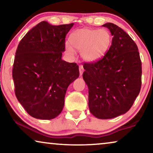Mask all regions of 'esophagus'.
<instances>
[{
  "label": "esophagus",
  "mask_w": 153,
  "mask_h": 153,
  "mask_svg": "<svg viewBox=\"0 0 153 153\" xmlns=\"http://www.w3.org/2000/svg\"><path fill=\"white\" fill-rule=\"evenodd\" d=\"M83 71H84V69H83V65H79V73H80V74L81 75L83 74Z\"/></svg>",
  "instance_id": "esophagus-1"
}]
</instances>
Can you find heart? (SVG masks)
Here are the masks:
<instances>
[{"instance_id": "1", "label": "heart", "mask_w": 153, "mask_h": 153, "mask_svg": "<svg viewBox=\"0 0 153 153\" xmlns=\"http://www.w3.org/2000/svg\"><path fill=\"white\" fill-rule=\"evenodd\" d=\"M111 35L106 29L81 28L71 33L70 42L73 47L81 51V56L85 60L95 62L106 53L111 45ZM66 50L74 54L72 46L67 44Z\"/></svg>"}]
</instances>
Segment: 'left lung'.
Returning a JSON list of instances; mask_svg holds the SVG:
<instances>
[{"mask_svg": "<svg viewBox=\"0 0 153 153\" xmlns=\"http://www.w3.org/2000/svg\"><path fill=\"white\" fill-rule=\"evenodd\" d=\"M113 38L105 55L84 62L83 78L88 88V106L94 116L114 118L130 109L141 87V61L136 43L112 23L103 25Z\"/></svg>", "mask_w": 153, "mask_h": 153, "instance_id": "1", "label": "left lung"}]
</instances>
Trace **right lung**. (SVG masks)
<instances>
[{"instance_id":"obj_1","label":"right lung","mask_w":153,"mask_h":153,"mask_svg":"<svg viewBox=\"0 0 153 153\" xmlns=\"http://www.w3.org/2000/svg\"><path fill=\"white\" fill-rule=\"evenodd\" d=\"M74 24L42 22L28 31L16 49L12 68L18 101L33 118H55L64 106L69 85L79 76L75 62L62 60L65 36Z\"/></svg>"}]
</instances>
